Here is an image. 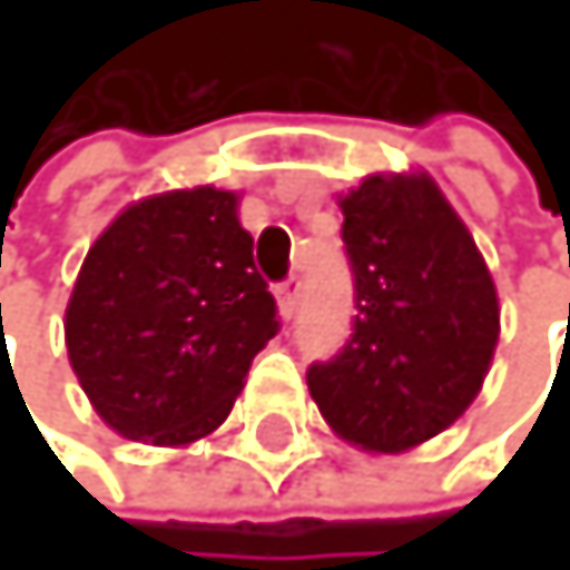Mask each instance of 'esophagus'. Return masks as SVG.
Returning <instances> with one entry per match:
<instances>
[{
	"label": "esophagus",
	"mask_w": 570,
	"mask_h": 570,
	"mask_svg": "<svg viewBox=\"0 0 570 570\" xmlns=\"http://www.w3.org/2000/svg\"><path fill=\"white\" fill-rule=\"evenodd\" d=\"M274 299H278V309H282L285 321L296 314V303H299V278H296V274L285 278L282 285H274Z\"/></svg>",
	"instance_id": "obj_1"
}]
</instances>
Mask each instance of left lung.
I'll use <instances>...</instances> for the list:
<instances>
[{"instance_id":"left-lung-1","label":"left lung","mask_w":570,"mask_h":570,"mask_svg":"<svg viewBox=\"0 0 570 570\" xmlns=\"http://www.w3.org/2000/svg\"><path fill=\"white\" fill-rule=\"evenodd\" d=\"M338 206L356 317L306 385L335 435L403 453L479 396L500 338L497 285L429 174H371Z\"/></svg>"}]
</instances>
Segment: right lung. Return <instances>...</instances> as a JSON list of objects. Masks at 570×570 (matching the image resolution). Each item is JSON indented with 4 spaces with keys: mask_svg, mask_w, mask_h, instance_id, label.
<instances>
[{
    "mask_svg": "<svg viewBox=\"0 0 570 570\" xmlns=\"http://www.w3.org/2000/svg\"><path fill=\"white\" fill-rule=\"evenodd\" d=\"M63 328L70 367L114 432L153 446L210 435L282 328L235 191L203 185L128 206L88 249Z\"/></svg>",
    "mask_w": 570,
    "mask_h": 570,
    "instance_id": "right-lung-1",
    "label": "right lung"
}]
</instances>
